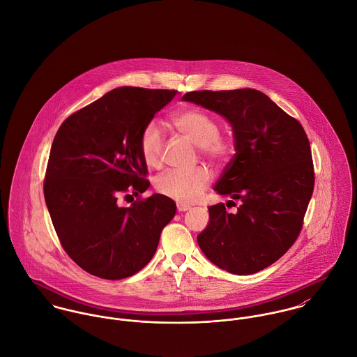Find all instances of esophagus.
Returning a JSON list of instances; mask_svg holds the SVG:
<instances>
[{
  "mask_svg": "<svg viewBox=\"0 0 357 357\" xmlns=\"http://www.w3.org/2000/svg\"><path fill=\"white\" fill-rule=\"evenodd\" d=\"M190 208H191V206H188V204H177V210H178L180 213L187 211V210H190Z\"/></svg>",
  "mask_w": 357,
  "mask_h": 357,
  "instance_id": "1",
  "label": "esophagus"
}]
</instances>
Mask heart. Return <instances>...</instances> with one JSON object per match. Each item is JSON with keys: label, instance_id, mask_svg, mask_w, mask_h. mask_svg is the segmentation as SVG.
<instances>
[{"label": "heart", "instance_id": "1", "mask_svg": "<svg viewBox=\"0 0 357 357\" xmlns=\"http://www.w3.org/2000/svg\"><path fill=\"white\" fill-rule=\"evenodd\" d=\"M172 125L178 133L198 146L199 153L215 166L229 160L234 153V140L220 133V122L215 116L199 108H185L172 116ZM165 149L162 128L149 122L140 135L139 150L149 167H159ZM210 183V172L199 166L192 170H169L155 180V190L178 204L195 202Z\"/></svg>", "mask_w": 357, "mask_h": 357}]
</instances>
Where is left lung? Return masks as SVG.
I'll use <instances>...</instances> for the list:
<instances>
[{
	"label": "left lung",
	"instance_id": "obj_1",
	"mask_svg": "<svg viewBox=\"0 0 357 357\" xmlns=\"http://www.w3.org/2000/svg\"><path fill=\"white\" fill-rule=\"evenodd\" d=\"M183 100L211 109L231 123L236 153L214 191L242 201L235 214L224 204L208 206L210 221L198 235V245L214 265L229 273L259 272L294 245L303 228L314 185L305 130L255 89L195 91Z\"/></svg>",
	"mask_w": 357,
	"mask_h": 357
}]
</instances>
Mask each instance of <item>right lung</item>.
<instances>
[{"mask_svg":"<svg viewBox=\"0 0 357 357\" xmlns=\"http://www.w3.org/2000/svg\"><path fill=\"white\" fill-rule=\"evenodd\" d=\"M177 91L116 88L70 115L52 143L44 180L45 202L70 258L93 276L118 280L143 269L176 204L150 187L139 150L143 128ZM135 195L129 208L117 197Z\"/></svg>","mask_w":357,"mask_h":357,"instance_id":"1","label":"right lung"}]
</instances>
